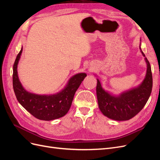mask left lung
Returning a JSON list of instances; mask_svg holds the SVG:
<instances>
[{
    "mask_svg": "<svg viewBox=\"0 0 160 160\" xmlns=\"http://www.w3.org/2000/svg\"><path fill=\"white\" fill-rule=\"evenodd\" d=\"M142 52L145 57L144 53ZM146 61L147 73L143 83L138 88L125 92L119 96L111 95L105 91L98 79L96 91L99 108L106 117L117 121L129 120L143 108L151 95L153 85L151 66L147 58Z\"/></svg>",
    "mask_w": 160,
    "mask_h": 160,
    "instance_id": "8db88e82",
    "label": "left lung"
}]
</instances>
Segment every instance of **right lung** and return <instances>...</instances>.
Returning a JSON list of instances; mask_svg holds the SVG:
<instances>
[{
  "label": "right lung",
  "mask_w": 160,
  "mask_h": 160,
  "mask_svg": "<svg viewBox=\"0 0 160 160\" xmlns=\"http://www.w3.org/2000/svg\"><path fill=\"white\" fill-rule=\"evenodd\" d=\"M22 48L17 56L13 65L12 85L16 98L20 104L34 117L50 121L64 116L69 110L76 91L87 76L79 73L70 79L65 88L60 93L51 95H38L24 89L17 75V65Z\"/></svg>",
  "instance_id": "right-lung-1"
}]
</instances>
